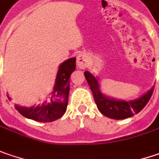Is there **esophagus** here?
<instances>
[{
  "label": "esophagus",
  "mask_w": 159,
  "mask_h": 159,
  "mask_svg": "<svg viewBox=\"0 0 159 159\" xmlns=\"http://www.w3.org/2000/svg\"><path fill=\"white\" fill-rule=\"evenodd\" d=\"M89 65L88 56L86 54H79L77 56V66L79 69H86Z\"/></svg>",
  "instance_id": "34e87169"
}]
</instances>
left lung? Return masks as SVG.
I'll return each mask as SVG.
<instances>
[{"label":"left lung","mask_w":159,"mask_h":159,"mask_svg":"<svg viewBox=\"0 0 159 159\" xmlns=\"http://www.w3.org/2000/svg\"><path fill=\"white\" fill-rule=\"evenodd\" d=\"M84 75L91 89L93 97L98 110L104 115L116 120H122L131 117L140 112L149 101L155 89V86H153L149 91H148L145 95H143L138 99L132 101L115 100L109 98L101 93L98 79L90 74V72L85 71Z\"/></svg>","instance_id":"left-lung-1"}]
</instances>
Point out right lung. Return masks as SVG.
<instances>
[{
    "mask_svg": "<svg viewBox=\"0 0 159 159\" xmlns=\"http://www.w3.org/2000/svg\"><path fill=\"white\" fill-rule=\"evenodd\" d=\"M76 69V58L65 61L60 65L51 102L41 106L23 107L16 106L20 114L37 122H53L58 120L66 112L70 92V77Z\"/></svg>",
    "mask_w": 159,
    "mask_h": 159,
    "instance_id": "obj_1",
    "label": "right lung"
}]
</instances>
